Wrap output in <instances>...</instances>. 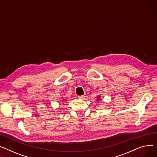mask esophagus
Wrapping results in <instances>:
<instances>
[{
    "mask_svg": "<svg viewBox=\"0 0 157 157\" xmlns=\"http://www.w3.org/2000/svg\"><path fill=\"white\" fill-rule=\"evenodd\" d=\"M85 97H86V96H85L84 95H82V96H78V99H84Z\"/></svg>",
    "mask_w": 157,
    "mask_h": 157,
    "instance_id": "esophagus-1",
    "label": "esophagus"
}]
</instances>
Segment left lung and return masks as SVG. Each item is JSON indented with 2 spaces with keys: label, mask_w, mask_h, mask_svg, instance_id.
<instances>
[{
  "label": "left lung",
  "mask_w": 157,
  "mask_h": 157,
  "mask_svg": "<svg viewBox=\"0 0 157 157\" xmlns=\"http://www.w3.org/2000/svg\"><path fill=\"white\" fill-rule=\"evenodd\" d=\"M98 99H99V96H98Z\"/></svg>",
  "instance_id": "1"
}]
</instances>
